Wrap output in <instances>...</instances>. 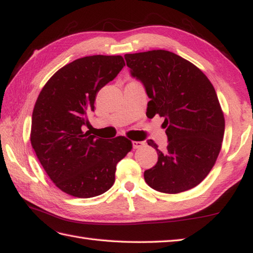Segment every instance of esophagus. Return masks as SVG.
Listing matches in <instances>:
<instances>
[{
	"mask_svg": "<svg viewBox=\"0 0 253 253\" xmlns=\"http://www.w3.org/2000/svg\"><path fill=\"white\" fill-rule=\"evenodd\" d=\"M143 145H144V142L143 141H133L132 142L133 149H140V147Z\"/></svg>",
	"mask_w": 253,
	"mask_h": 253,
	"instance_id": "obj_1",
	"label": "esophagus"
}]
</instances>
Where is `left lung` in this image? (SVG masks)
I'll list each match as a JSON object with an SVG mask.
<instances>
[{
	"mask_svg": "<svg viewBox=\"0 0 253 253\" xmlns=\"http://www.w3.org/2000/svg\"><path fill=\"white\" fill-rule=\"evenodd\" d=\"M133 78L144 85L146 116L164 117L168 146L144 171L146 184L161 193L177 194L203 182L215 165L225 119L215 89L201 69L169 50L126 54Z\"/></svg>",
	"mask_w": 253,
	"mask_h": 253,
	"instance_id": "8db88e82",
	"label": "left lung"
}]
</instances>
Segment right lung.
<instances>
[{
  "instance_id": "add662e5",
  "label": "right lung",
  "mask_w": 253,
  "mask_h": 253,
  "mask_svg": "<svg viewBox=\"0 0 253 253\" xmlns=\"http://www.w3.org/2000/svg\"><path fill=\"white\" fill-rule=\"evenodd\" d=\"M125 66L121 56L76 59L52 76L36 100L32 146L49 178L71 196L106 193L114 183L117 164L132 149L125 136L108 142L83 131L98 91Z\"/></svg>"
}]
</instances>
